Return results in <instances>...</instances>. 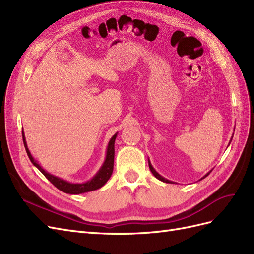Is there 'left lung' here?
<instances>
[{
    "mask_svg": "<svg viewBox=\"0 0 254 254\" xmlns=\"http://www.w3.org/2000/svg\"><path fill=\"white\" fill-rule=\"evenodd\" d=\"M232 137L233 136H231V140H230V142H229V145H230V143H231V141H232ZM148 165H149V168H150V172L152 173V175L153 176H155L156 177V178L158 179V180H160V181H162V182H165V183H174L173 181H171V180H168V179H166V178H164V177L163 176H161L156 170H155V168H153V166L151 165V162H150V160L148 159ZM210 173H207V174H205L203 177H202V178L201 179H204L205 178V177L207 176V175H209ZM200 179V180H201Z\"/></svg>",
    "mask_w": 254,
    "mask_h": 254,
    "instance_id": "obj_1",
    "label": "left lung"
}]
</instances>
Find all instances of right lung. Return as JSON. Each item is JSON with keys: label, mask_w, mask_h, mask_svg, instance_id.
Masks as SVG:
<instances>
[{"label": "right lung", "mask_w": 254, "mask_h": 254, "mask_svg": "<svg viewBox=\"0 0 254 254\" xmlns=\"http://www.w3.org/2000/svg\"><path fill=\"white\" fill-rule=\"evenodd\" d=\"M22 136H23V142H24L27 156H28L29 160L32 161L34 166H36L38 170H39L45 176V178L50 180L51 183H53L58 190H63L64 193L78 195V194L88 193V191H91V190H98V189H101L103 186H105L106 182L109 180V178L112 175L113 163H114V143H115V139H117V136H118V132L115 133L110 139L108 146H107L104 163L102 164L101 167H99L97 173L93 177H92L90 180H88L86 182H82V183L68 182L63 178H59V177H57L55 175H52L49 172L45 171L44 168L39 164V162H38L37 160H35L32 153H30V151L27 147L24 131H22Z\"/></svg>", "instance_id": "right-lung-1"}]
</instances>
